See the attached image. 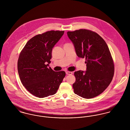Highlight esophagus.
<instances>
[{
	"label": "esophagus",
	"mask_w": 130,
	"mask_h": 130,
	"mask_svg": "<svg viewBox=\"0 0 130 130\" xmlns=\"http://www.w3.org/2000/svg\"><path fill=\"white\" fill-rule=\"evenodd\" d=\"M66 73L67 74H70V75L73 74V73L72 72H69V71H66Z\"/></svg>",
	"instance_id": "34e87169"
}]
</instances>
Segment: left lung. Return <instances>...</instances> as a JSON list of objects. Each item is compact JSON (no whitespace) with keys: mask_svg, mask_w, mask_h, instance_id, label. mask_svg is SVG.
Wrapping results in <instances>:
<instances>
[{"mask_svg":"<svg viewBox=\"0 0 130 130\" xmlns=\"http://www.w3.org/2000/svg\"><path fill=\"white\" fill-rule=\"evenodd\" d=\"M79 57L85 58L86 71L75 72L74 93L89 99L103 93L112 79L115 66L105 40L96 32L79 29L67 32Z\"/></svg>","mask_w":130,"mask_h":130,"instance_id":"left-lung-1","label":"left lung"}]
</instances>
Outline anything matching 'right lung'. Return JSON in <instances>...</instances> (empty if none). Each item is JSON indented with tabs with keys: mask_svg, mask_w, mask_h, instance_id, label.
Here are the masks:
<instances>
[{
	"mask_svg": "<svg viewBox=\"0 0 130 130\" xmlns=\"http://www.w3.org/2000/svg\"><path fill=\"white\" fill-rule=\"evenodd\" d=\"M64 31H48L32 37L21 51L18 62L23 85L32 95L43 98L55 94L66 73L48 67L53 48Z\"/></svg>",
	"mask_w": 130,
	"mask_h": 130,
	"instance_id": "1",
	"label": "right lung"
}]
</instances>
